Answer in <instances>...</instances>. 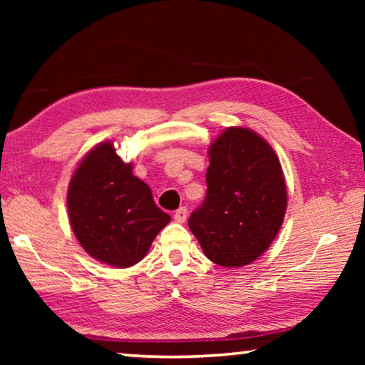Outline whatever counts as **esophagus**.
Wrapping results in <instances>:
<instances>
[{
	"instance_id": "34e87169",
	"label": "esophagus",
	"mask_w": 365,
	"mask_h": 365,
	"mask_svg": "<svg viewBox=\"0 0 365 365\" xmlns=\"http://www.w3.org/2000/svg\"><path fill=\"white\" fill-rule=\"evenodd\" d=\"M187 215H188L187 207L182 206V207H178L177 211H175V214H174V219H175L177 222H180V224H183V222L187 220Z\"/></svg>"
}]
</instances>
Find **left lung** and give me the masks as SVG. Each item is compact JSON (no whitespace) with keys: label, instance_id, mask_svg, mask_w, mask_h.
Segmentation results:
<instances>
[{"label":"left lung","instance_id":"obj_1","mask_svg":"<svg viewBox=\"0 0 365 365\" xmlns=\"http://www.w3.org/2000/svg\"><path fill=\"white\" fill-rule=\"evenodd\" d=\"M206 197L191 212L190 230L207 259L242 267L269 248L287 211L280 160L262 137L230 127L209 146Z\"/></svg>","mask_w":365,"mask_h":365}]
</instances>
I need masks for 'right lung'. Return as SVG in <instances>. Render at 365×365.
I'll return each instance as SVG.
<instances>
[{"label": "right lung", "mask_w": 365, "mask_h": 365, "mask_svg": "<svg viewBox=\"0 0 365 365\" xmlns=\"http://www.w3.org/2000/svg\"><path fill=\"white\" fill-rule=\"evenodd\" d=\"M67 209L78 243L91 257L115 267L140 262L170 215L156 206L151 188L132 174L114 145L95 146L73 172Z\"/></svg>", "instance_id": "right-lung-1"}]
</instances>
